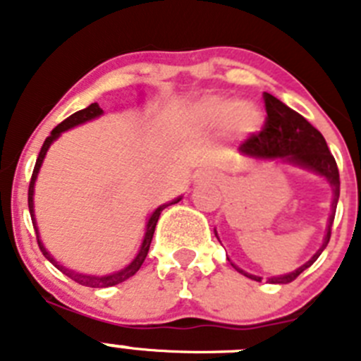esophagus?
Returning a JSON list of instances; mask_svg holds the SVG:
<instances>
[{"label":"esophagus","instance_id":"obj_1","mask_svg":"<svg viewBox=\"0 0 361 361\" xmlns=\"http://www.w3.org/2000/svg\"><path fill=\"white\" fill-rule=\"evenodd\" d=\"M213 180H215V177H213L212 173H199V175H195V178H193V183H195V184L213 183Z\"/></svg>","mask_w":361,"mask_h":361}]
</instances>
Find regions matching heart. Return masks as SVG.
<instances>
[{
	"label": "heart",
	"mask_w": 361,
	"mask_h": 361,
	"mask_svg": "<svg viewBox=\"0 0 361 361\" xmlns=\"http://www.w3.org/2000/svg\"><path fill=\"white\" fill-rule=\"evenodd\" d=\"M186 121L193 130L213 132L222 128L235 139H250L264 128V114L255 104L220 95L191 104L186 110Z\"/></svg>",
	"instance_id": "1"
}]
</instances>
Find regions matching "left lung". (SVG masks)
<instances>
[{
	"label": "left lung",
	"mask_w": 361,
	"mask_h": 361,
	"mask_svg": "<svg viewBox=\"0 0 361 361\" xmlns=\"http://www.w3.org/2000/svg\"><path fill=\"white\" fill-rule=\"evenodd\" d=\"M264 103H266L267 119L264 124V130L258 135L250 137L247 141L238 146V152L247 159H257V161H273V159H282L283 162H289L293 166H298L302 170H307L311 173H317L324 178L333 191V200H331V215L325 228V237L318 251L309 258L307 262L296 267L291 273L279 276H269V283H289L304 273L307 267L317 262L322 251L327 247L331 238V226H333L334 213H336V204L340 199V173L334 161L333 153L327 148L324 135L318 132L307 119L300 116L298 111L291 110L288 104H283L275 95L264 94ZM216 235V231H215ZM219 238V235H216ZM231 266L251 280L260 282L262 276L251 275L240 269L231 262Z\"/></svg>",
	"instance_id": "1"
}]
</instances>
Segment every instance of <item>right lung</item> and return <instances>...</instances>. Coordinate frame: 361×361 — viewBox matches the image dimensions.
Listing matches in <instances>:
<instances>
[{
  "label": "right lung",
  "instance_id": "1",
  "mask_svg": "<svg viewBox=\"0 0 361 361\" xmlns=\"http://www.w3.org/2000/svg\"><path fill=\"white\" fill-rule=\"evenodd\" d=\"M103 114H104L103 108L99 106L97 103H92L90 106H86V108H82V110L75 111V114H72L68 119L63 121L61 124H57L56 128L50 132V135L44 139L43 146H41V152H39V155H37L36 166H34V171H32L30 186H28V209H30L32 224H34V229H36L37 244H39L41 253H43L44 258H47V260H50V262H52L57 269L61 271L63 275H66L68 279H72L73 282L81 283V286H86V288H95V289H104V288H111V286H117V283L124 282V280H128L130 276H133L137 271L141 269L146 255H148L149 244H152V238H153V231H155V226H157V220H159V216H161V212L166 208V206H171V204L178 202V200L183 199V197H177V199L170 200V202L162 204V206H159V208L148 216V220H146L145 238H142V242H141L139 253L135 255V258H133L128 266L123 267V269H119V271H114V273H108V275H86V273H79V271H73V269H68V267H65L61 262H57L56 258H54L52 255L47 251V247H44L43 240H41V237H39V228H37L36 213H34V186H36L37 175H39V170H41V166H43L44 157H47V152H49V148L52 146V142L57 141V139L61 137L63 132H66V130H70V128H75V126H79V124L88 123V121L97 119V117H101Z\"/></svg>",
  "mask_w": 361,
  "mask_h": 361
}]
</instances>
